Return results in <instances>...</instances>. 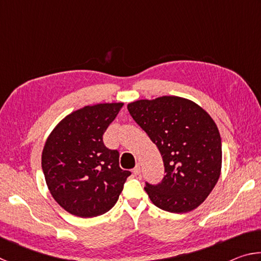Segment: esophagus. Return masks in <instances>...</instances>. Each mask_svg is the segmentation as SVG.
I'll use <instances>...</instances> for the list:
<instances>
[{
    "label": "esophagus",
    "instance_id": "obj_1",
    "mask_svg": "<svg viewBox=\"0 0 261 261\" xmlns=\"http://www.w3.org/2000/svg\"><path fill=\"white\" fill-rule=\"evenodd\" d=\"M132 171H134L135 175H139V174H140V166L137 165V166L134 168V170H132Z\"/></svg>",
    "mask_w": 261,
    "mask_h": 261
}]
</instances>
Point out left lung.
Returning a JSON list of instances; mask_svg holds the SVG:
<instances>
[{
  "label": "left lung",
  "instance_id": "1",
  "mask_svg": "<svg viewBox=\"0 0 261 261\" xmlns=\"http://www.w3.org/2000/svg\"><path fill=\"white\" fill-rule=\"evenodd\" d=\"M127 110L161 153L165 177L145 191L154 205L170 213L197 208L215 187L222 166L218 126L193 101L179 96L138 100Z\"/></svg>",
  "mask_w": 261,
  "mask_h": 261
}]
</instances>
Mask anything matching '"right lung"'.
Wrapping results in <instances>:
<instances>
[{"mask_svg":"<svg viewBox=\"0 0 261 261\" xmlns=\"http://www.w3.org/2000/svg\"><path fill=\"white\" fill-rule=\"evenodd\" d=\"M122 102L85 106L65 116L48 137L41 166L49 192L62 208L93 218L116 204L130 171L120 168V153L102 136Z\"/></svg>","mask_w":261,"mask_h":261,"instance_id":"right-lung-1","label":"right lung"}]
</instances>
